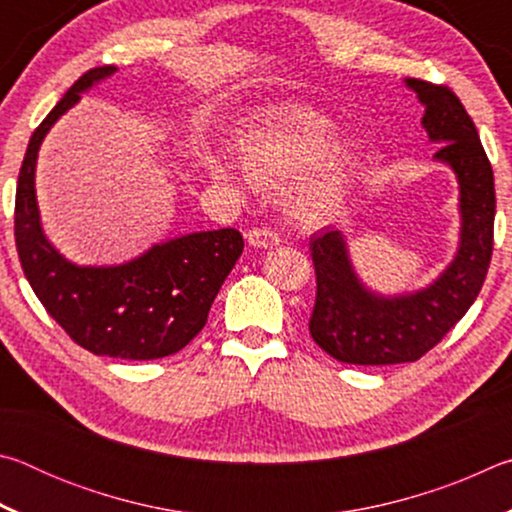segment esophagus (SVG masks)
Returning a JSON list of instances; mask_svg holds the SVG:
<instances>
[{
    "instance_id": "obj_1",
    "label": "esophagus",
    "mask_w": 512,
    "mask_h": 512,
    "mask_svg": "<svg viewBox=\"0 0 512 512\" xmlns=\"http://www.w3.org/2000/svg\"><path fill=\"white\" fill-rule=\"evenodd\" d=\"M246 239H248V244L255 246V248H273V246L280 244V237H277L271 228L248 230Z\"/></svg>"
}]
</instances>
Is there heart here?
Segmentation results:
<instances>
[{"instance_id": "obj_1", "label": "heart", "mask_w": 512, "mask_h": 512, "mask_svg": "<svg viewBox=\"0 0 512 512\" xmlns=\"http://www.w3.org/2000/svg\"><path fill=\"white\" fill-rule=\"evenodd\" d=\"M336 124L307 106H287L250 119L232 137L237 164L250 183L282 189L291 216L320 223L341 210L354 151L332 142ZM223 178L221 169H214Z\"/></svg>"}]
</instances>
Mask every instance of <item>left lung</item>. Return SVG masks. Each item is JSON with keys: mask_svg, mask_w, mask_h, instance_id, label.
Masks as SVG:
<instances>
[{"mask_svg": "<svg viewBox=\"0 0 512 512\" xmlns=\"http://www.w3.org/2000/svg\"><path fill=\"white\" fill-rule=\"evenodd\" d=\"M424 106L422 126L433 158L454 169L461 189V241L454 262L427 289L379 296L363 287L348 257L341 230L325 228L309 241L316 268V302L309 332L329 357L357 366L418 361L443 341L488 275L495 237V176L479 133L447 85L406 79Z\"/></svg>", "mask_w": 512, "mask_h": 512, "instance_id": "8db88e82", "label": "left lung"}]
</instances>
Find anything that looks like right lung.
<instances>
[{
  "instance_id": "obj_1",
  "label": "right lung",
  "mask_w": 512,
  "mask_h": 512,
  "mask_svg": "<svg viewBox=\"0 0 512 512\" xmlns=\"http://www.w3.org/2000/svg\"><path fill=\"white\" fill-rule=\"evenodd\" d=\"M115 72H85L33 131L17 178L15 246L31 289L69 339L97 357L149 361L183 350L205 327L244 237L235 228L192 232L119 266H76L49 244L36 203L40 144L81 92Z\"/></svg>"
}]
</instances>
